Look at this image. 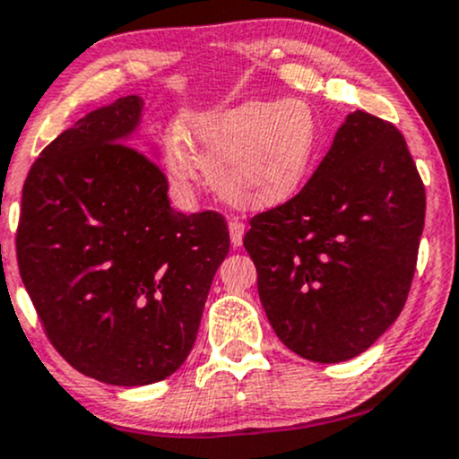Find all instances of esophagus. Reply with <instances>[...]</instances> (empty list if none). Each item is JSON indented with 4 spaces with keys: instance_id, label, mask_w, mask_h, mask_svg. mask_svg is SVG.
Listing matches in <instances>:
<instances>
[{
    "instance_id": "esophagus-1",
    "label": "esophagus",
    "mask_w": 459,
    "mask_h": 459,
    "mask_svg": "<svg viewBox=\"0 0 459 459\" xmlns=\"http://www.w3.org/2000/svg\"><path fill=\"white\" fill-rule=\"evenodd\" d=\"M243 236H245V225L240 223L238 219L230 221V240L234 247L243 245Z\"/></svg>"
}]
</instances>
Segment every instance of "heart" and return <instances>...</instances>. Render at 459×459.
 <instances>
[{
	"label": "heart",
	"mask_w": 459,
	"mask_h": 459,
	"mask_svg": "<svg viewBox=\"0 0 459 459\" xmlns=\"http://www.w3.org/2000/svg\"><path fill=\"white\" fill-rule=\"evenodd\" d=\"M181 136L164 145L171 179L186 186L195 160L210 188L240 210H269L299 193L318 152V126L303 100H247L184 118Z\"/></svg>",
	"instance_id": "1"
}]
</instances>
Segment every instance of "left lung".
I'll list each match as a JSON object with an SVG mask.
<instances>
[{
	"label": "left lung",
	"mask_w": 459,
	"mask_h": 459,
	"mask_svg": "<svg viewBox=\"0 0 459 459\" xmlns=\"http://www.w3.org/2000/svg\"><path fill=\"white\" fill-rule=\"evenodd\" d=\"M423 225L425 186L403 134L351 112L310 182L245 234L277 338L321 364L367 351L403 310Z\"/></svg>",
	"instance_id": "1"
}]
</instances>
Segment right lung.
<instances>
[{"mask_svg":"<svg viewBox=\"0 0 459 459\" xmlns=\"http://www.w3.org/2000/svg\"><path fill=\"white\" fill-rule=\"evenodd\" d=\"M143 100L97 108L40 152L23 184L17 262L49 342L80 373L147 385L184 364L230 251L219 212H175L130 147Z\"/></svg>","mask_w":459,"mask_h":459,"instance_id":"1","label":"right lung"}]
</instances>
